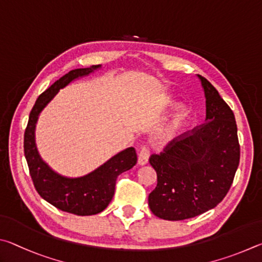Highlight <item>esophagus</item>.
Masks as SVG:
<instances>
[{"label":"esophagus","instance_id":"34e87169","mask_svg":"<svg viewBox=\"0 0 262 262\" xmlns=\"http://www.w3.org/2000/svg\"><path fill=\"white\" fill-rule=\"evenodd\" d=\"M148 159H149V150L146 146H144V147L140 148L139 157H138V164L139 166H145V164H147Z\"/></svg>","mask_w":262,"mask_h":262}]
</instances>
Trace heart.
<instances>
[{"label":"heart","mask_w":262,"mask_h":262,"mask_svg":"<svg viewBox=\"0 0 262 262\" xmlns=\"http://www.w3.org/2000/svg\"><path fill=\"white\" fill-rule=\"evenodd\" d=\"M173 102H175V101H173L171 98L167 99L168 105L173 104ZM190 114H191L190 108L186 107V105H182V107L177 110V113L173 115L170 124H169L166 130H164L161 138L166 141L176 138V136L180 134L182 128L185 126L187 119L190 117Z\"/></svg>","instance_id":"heart-1"}]
</instances>
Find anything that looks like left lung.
<instances>
[{
	"mask_svg": "<svg viewBox=\"0 0 262 262\" xmlns=\"http://www.w3.org/2000/svg\"><path fill=\"white\" fill-rule=\"evenodd\" d=\"M198 78L206 98L205 124L149 158L158 184L148 195V206L155 216L168 221L191 219L216 207L239 164L235 115L216 89L206 78Z\"/></svg>",
	"mask_w": 262,
	"mask_h": 262,
	"instance_id": "left-lung-1",
	"label": "left lung"
}]
</instances>
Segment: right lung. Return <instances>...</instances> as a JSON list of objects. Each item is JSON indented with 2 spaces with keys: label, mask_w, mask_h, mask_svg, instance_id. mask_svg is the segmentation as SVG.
Listing matches in <instances>:
<instances>
[{
  "label": "right lung",
  "mask_w": 262,
  "mask_h": 262,
  "mask_svg": "<svg viewBox=\"0 0 262 262\" xmlns=\"http://www.w3.org/2000/svg\"><path fill=\"white\" fill-rule=\"evenodd\" d=\"M99 69L101 66L76 69L55 81L35 101L24 135L25 159L35 190L41 198L50 205L63 212L79 216L95 215L107 208L115 193L117 176L130 170L137 163L135 148L127 147L121 150L84 176L68 177L55 171L41 158L35 143V130L40 114L56 96L59 90Z\"/></svg>",
  "instance_id": "right-lung-1"
}]
</instances>
